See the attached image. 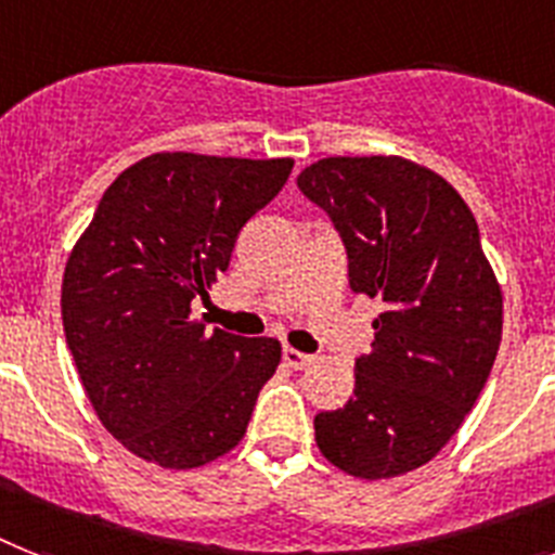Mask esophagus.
<instances>
[{
	"instance_id": "obj_1",
	"label": "esophagus",
	"mask_w": 555,
	"mask_h": 555,
	"mask_svg": "<svg viewBox=\"0 0 555 555\" xmlns=\"http://www.w3.org/2000/svg\"><path fill=\"white\" fill-rule=\"evenodd\" d=\"M310 359H313V356L299 353V350H293V348L282 350V362H285L287 367H291V371H301V367H308Z\"/></svg>"
}]
</instances>
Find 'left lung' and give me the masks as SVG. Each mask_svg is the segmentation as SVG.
<instances>
[{"mask_svg":"<svg viewBox=\"0 0 555 555\" xmlns=\"http://www.w3.org/2000/svg\"><path fill=\"white\" fill-rule=\"evenodd\" d=\"M331 216L353 293L379 299L350 402L313 418L324 459L356 479L427 465L456 434L502 341V291L470 207L402 156H331L296 179Z\"/></svg>","mask_w":555,"mask_h":555,"instance_id":"1","label":"left lung"}]
</instances>
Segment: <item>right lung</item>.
Wrapping results in <instances>:
<instances>
[{
	"label": "right lung",
	"instance_id": "add662e5",
	"mask_svg": "<svg viewBox=\"0 0 555 555\" xmlns=\"http://www.w3.org/2000/svg\"><path fill=\"white\" fill-rule=\"evenodd\" d=\"M293 159L153 153L116 176L62 279V324L90 404L130 453L191 470L242 441L282 345L207 331L191 301L231 264Z\"/></svg>",
	"mask_w": 555,
	"mask_h": 555
}]
</instances>
